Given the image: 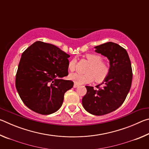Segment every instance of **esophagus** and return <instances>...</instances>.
Returning a JSON list of instances; mask_svg holds the SVG:
<instances>
[{
    "mask_svg": "<svg viewBox=\"0 0 149 149\" xmlns=\"http://www.w3.org/2000/svg\"><path fill=\"white\" fill-rule=\"evenodd\" d=\"M78 86H79V85H78L77 84H74V88H76V87H77Z\"/></svg>",
    "mask_w": 149,
    "mask_h": 149,
    "instance_id": "1",
    "label": "esophagus"
}]
</instances>
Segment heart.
<instances>
[{
	"label": "heart",
	"instance_id": "heart-1",
	"mask_svg": "<svg viewBox=\"0 0 149 149\" xmlns=\"http://www.w3.org/2000/svg\"><path fill=\"white\" fill-rule=\"evenodd\" d=\"M85 58L90 63L86 74L73 73L69 75V78L77 85L89 84L95 81L97 83H101L110 73V65L107 62L102 60V57L99 54L89 53L85 55ZM76 66V59L73 58L68 63V70L74 72Z\"/></svg>",
	"mask_w": 149,
	"mask_h": 149
}]
</instances>
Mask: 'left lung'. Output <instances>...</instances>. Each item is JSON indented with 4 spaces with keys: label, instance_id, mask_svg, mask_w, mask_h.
<instances>
[{
    "label": "left lung",
    "instance_id": "left-lung-1",
    "mask_svg": "<svg viewBox=\"0 0 149 149\" xmlns=\"http://www.w3.org/2000/svg\"><path fill=\"white\" fill-rule=\"evenodd\" d=\"M95 49L96 52L110 60V73L104 82L96 86V89L85 86L87 93L83 97L82 104L90 114L102 116L113 112L123 104L132 86L133 73L129 55L119 45L108 42Z\"/></svg>",
    "mask_w": 149,
    "mask_h": 149
}]
</instances>
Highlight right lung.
Instances as JSON below:
<instances>
[{"label": "right lung", "instance_id": "1", "mask_svg": "<svg viewBox=\"0 0 149 149\" xmlns=\"http://www.w3.org/2000/svg\"><path fill=\"white\" fill-rule=\"evenodd\" d=\"M69 54L54 45L36 41L22 53L16 87L26 107L39 114H52L62 107L64 93L74 86L68 75Z\"/></svg>", "mask_w": 149, "mask_h": 149}]
</instances>
